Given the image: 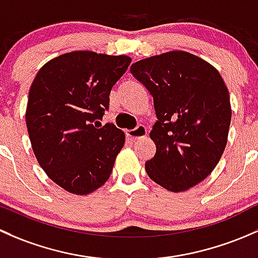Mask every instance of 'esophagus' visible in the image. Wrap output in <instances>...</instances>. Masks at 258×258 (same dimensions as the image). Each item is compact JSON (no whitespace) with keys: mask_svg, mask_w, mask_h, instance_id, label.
<instances>
[{"mask_svg":"<svg viewBox=\"0 0 258 258\" xmlns=\"http://www.w3.org/2000/svg\"><path fill=\"white\" fill-rule=\"evenodd\" d=\"M147 135V128L144 125H138L135 129L126 130V137L132 140H138L140 138H144Z\"/></svg>","mask_w":258,"mask_h":258,"instance_id":"obj_1","label":"esophagus"}]
</instances>
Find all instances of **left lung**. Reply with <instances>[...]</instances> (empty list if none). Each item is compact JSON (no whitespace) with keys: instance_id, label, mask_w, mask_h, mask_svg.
<instances>
[{"instance_id":"1","label":"left lung","mask_w":258,"mask_h":258,"mask_svg":"<svg viewBox=\"0 0 258 258\" xmlns=\"http://www.w3.org/2000/svg\"><path fill=\"white\" fill-rule=\"evenodd\" d=\"M133 76L154 99L156 147L145 170L172 192L188 190L216 168L227 144L230 95L219 71L185 50H171L135 62Z\"/></svg>"}]
</instances>
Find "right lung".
<instances>
[{"mask_svg":"<svg viewBox=\"0 0 258 258\" xmlns=\"http://www.w3.org/2000/svg\"><path fill=\"white\" fill-rule=\"evenodd\" d=\"M128 55L90 50L64 53L37 73L28 94L26 124L37 161L68 192L88 195L109 179L125 134L102 124L114 84Z\"/></svg>","mask_w":258,"mask_h":258,"instance_id":"right-lung-1","label":"right lung"}]
</instances>
